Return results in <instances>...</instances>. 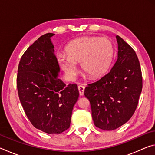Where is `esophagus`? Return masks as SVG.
<instances>
[{"label": "esophagus", "mask_w": 155, "mask_h": 155, "mask_svg": "<svg viewBox=\"0 0 155 155\" xmlns=\"http://www.w3.org/2000/svg\"><path fill=\"white\" fill-rule=\"evenodd\" d=\"M78 91H79V94L81 96H83L84 94V90H85V87L83 85H78Z\"/></svg>", "instance_id": "34e87169"}]
</instances>
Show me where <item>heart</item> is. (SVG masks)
<instances>
[{
  "label": "heart",
  "instance_id": "b5f03b06",
  "mask_svg": "<svg viewBox=\"0 0 155 155\" xmlns=\"http://www.w3.org/2000/svg\"><path fill=\"white\" fill-rule=\"evenodd\" d=\"M67 54L57 55L60 66L68 77H73L81 63L83 72L91 78H99L109 70L114 57V46L107 38L86 36L68 44Z\"/></svg>",
  "mask_w": 155,
  "mask_h": 155
}]
</instances>
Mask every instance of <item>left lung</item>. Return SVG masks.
<instances>
[{
  "mask_svg": "<svg viewBox=\"0 0 155 155\" xmlns=\"http://www.w3.org/2000/svg\"><path fill=\"white\" fill-rule=\"evenodd\" d=\"M117 59L109 72L89 84L84 95L90 101L96 127L113 130L127 122L134 114L142 90V76L135 52L116 36Z\"/></svg>",
  "mask_w": 155,
  "mask_h": 155,
  "instance_id": "1",
  "label": "left lung"
}]
</instances>
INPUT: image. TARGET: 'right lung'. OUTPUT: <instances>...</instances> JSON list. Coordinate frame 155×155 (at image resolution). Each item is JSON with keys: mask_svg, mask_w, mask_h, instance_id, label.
Returning a JSON list of instances; mask_svg holds the SVG:
<instances>
[{"mask_svg": "<svg viewBox=\"0 0 155 155\" xmlns=\"http://www.w3.org/2000/svg\"><path fill=\"white\" fill-rule=\"evenodd\" d=\"M39 38L21 57L17 88L20 103L31 124L48 134L69 128L73 107L79 92L76 84L67 85L59 79V65L51 38Z\"/></svg>", "mask_w": 155, "mask_h": 155, "instance_id": "obj_1", "label": "right lung"}]
</instances>
